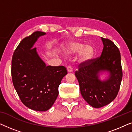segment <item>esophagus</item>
Wrapping results in <instances>:
<instances>
[{
	"instance_id": "obj_1",
	"label": "esophagus",
	"mask_w": 132,
	"mask_h": 132,
	"mask_svg": "<svg viewBox=\"0 0 132 132\" xmlns=\"http://www.w3.org/2000/svg\"><path fill=\"white\" fill-rule=\"evenodd\" d=\"M67 71L69 73H71V72L73 71V68H72L71 65H68L67 67Z\"/></svg>"
}]
</instances>
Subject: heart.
Masks as SVG:
<instances>
[{"mask_svg": "<svg viewBox=\"0 0 132 132\" xmlns=\"http://www.w3.org/2000/svg\"><path fill=\"white\" fill-rule=\"evenodd\" d=\"M67 53H75L79 52V57L82 61L91 59L94 54V49L91 45H85L81 42H71L64 47Z\"/></svg>", "mask_w": 132, "mask_h": 132, "instance_id": "heart-1", "label": "heart"}]
</instances>
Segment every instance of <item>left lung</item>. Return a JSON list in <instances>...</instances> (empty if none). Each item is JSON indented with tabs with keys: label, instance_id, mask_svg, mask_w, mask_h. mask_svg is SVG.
<instances>
[{
	"label": "left lung",
	"instance_id": "obj_1",
	"mask_svg": "<svg viewBox=\"0 0 132 132\" xmlns=\"http://www.w3.org/2000/svg\"><path fill=\"white\" fill-rule=\"evenodd\" d=\"M102 39L104 46L101 56L81 62L75 71L83 98L95 108L107 105L116 98L122 77L120 50L111 40ZM102 71L110 73L109 79L103 82L98 77Z\"/></svg>",
	"mask_w": 132,
	"mask_h": 132
}]
</instances>
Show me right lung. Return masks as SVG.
<instances>
[{
    "label": "right lung",
    "instance_id": "1",
    "mask_svg": "<svg viewBox=\"0 0 132 132\" xmlns=\"http://www.w3.org/2000/svg\"><path fill=\"white\" fill-rule=\"evenodd\" d=\"M45 34L35 31L24 38L12 58V80L17 94L25 106L37 111H46L52 107L61 80L67 74L64 66H46L36 47H32L38 38Z\"/></svg>",
    "mask_w": 132,
    "mask_h": 132
}]
</instances>
